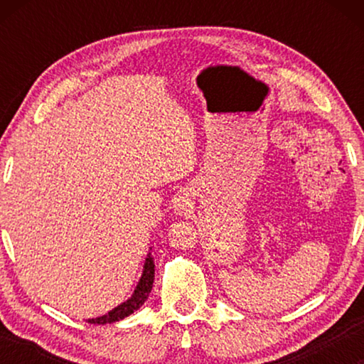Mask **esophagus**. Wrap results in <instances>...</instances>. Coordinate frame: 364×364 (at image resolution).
Instances as JSON below:
<instances>
[{
	"label": "esophagus",
	"instance_id": "esophagus-1",
	"mask_svg": "<svg viewBox=\"0 0 364 364\" xmlns=\"http://www.w3.org/2000/svg\"><path fill=\"white\" fill-rule=\"evenodd\" d=\"M189 207H191V200L188 199V197L181 196L180 199H178V202H176V212L180 213V215H184V213L189 212Z\"/></svg>",
	"mask_w": 364,
	"mask_h": 364
}]
</instances>
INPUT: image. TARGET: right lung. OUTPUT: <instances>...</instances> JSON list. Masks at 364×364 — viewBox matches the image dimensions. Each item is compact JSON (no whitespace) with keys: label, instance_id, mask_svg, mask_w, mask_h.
I'll return each mask as SVG.
<instances>
[{"label":"right lung","instance_id":"right-lung-1","mask_svg":"<svg viewBox=\"0 0 364 364\" xmlns=\"http://www.w3.org/2000/svg\"><path fill=\"white\" fill-rule=\"evenodd\" d=\"M154 273H156V264H154V258L151 257V252H149L144 260L143 273H141V278L138 281L136 287H134V292L132 294V297L123 301V304L112 308V310L106 313V315L88 319V323L90 324H112L115 321H120L123 318L130 316L132 313L136 311L138 308L147 300V297H149V294L152 291V284H154Z\"/></svg>","mask_w":364,"mask_h":364}]
</instances>
